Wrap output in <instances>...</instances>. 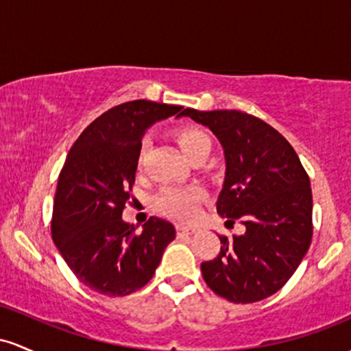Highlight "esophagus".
<instances>
[{
    "label": "esophagus",
    "mask_w": 351,
    "mask_h": 351,
    "mask_svg": "<svg viewBox=\"0 0 351 351\" xmlns=\"http://www.w3.org/2000/svg\"><path fill=\"white\" fill-rule=\"evenodd\" d=\"M177 232L180 235H189V234H194L195 228L194 227H189L186 223H177Z\"/></svg>",
    "instance_id": "obj_1"
}]
</instances>
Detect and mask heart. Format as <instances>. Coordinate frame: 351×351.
<instances>
[{"mask_svg":"<svg viewBox=\"0 0 351 351\" xmlns=\"http://www.w3.org/2000/svg\"><path fill=\"white\" fill-rule=\"evenodd\" d=\"M174 137L189 159L200 152H208L210 149V139L197 125H180L174 131ZM202 199L204 192L195 186H167L156 195L154 206L160 214L169 215V217L189 219Z\"/></svg>","mask_w":351,"mask_h":351,"instance_id":"b5f03b06","label":"heart"}]
</instances>
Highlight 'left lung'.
<instances>
[{"instance_id": "1", "label": "left lung", "mask_w": 351, "mask_h": 351, "mask_svg": "<svg viewBox=\"0 0 351 351\" xmlns=\"http://www.w3.org/2000/svg\"><path fill=\"white\" fill-rule=\"evenodd\" d=\"M217 136L226 152V180L217 212L245 226L220 235V252L202 262L212 292L234 303H254L282 289L312 242V189L295 149L277 129L252 114L184 109Z\"/></svg>"}]
</instances>
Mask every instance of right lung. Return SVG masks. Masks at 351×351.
I'll return each mask as SVG.
<instances>
[{
	"mask_svg": "<svg viewBox=\"0 0 351 351\" xmlns=\"http://www.w3.org/2000/svg\"><path fill=\"white\" fill-rule=\"evenodd\" d=\"M182 106L129 101L94 119L59 172L51 235L77 280L106 297H125L152 278L176 228L151 217L143 232L123 220L136 180L143 134Z\"/></svg>",
	"mask_w": 351,
	"mask_h": 351,
	"instance_id": "obj_1",
	"label": "right lung"
}]
</instances>
